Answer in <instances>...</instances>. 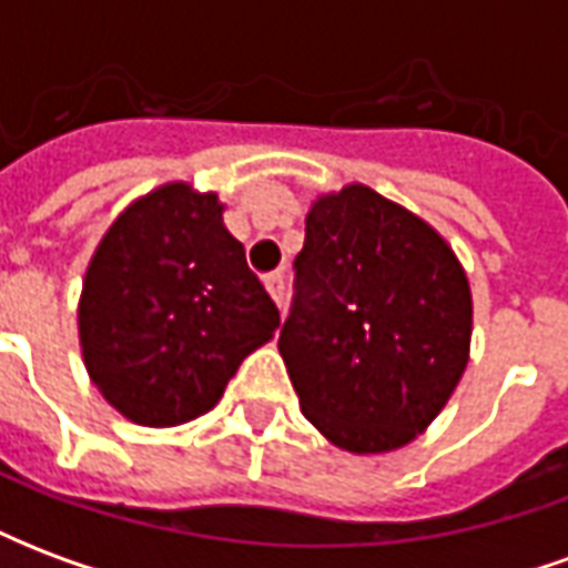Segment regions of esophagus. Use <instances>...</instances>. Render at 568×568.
Here are the masks:
<instances>
[{"label": "esophagus", "mask_w": 568, "mask_h": 568, "mask_svg": "<svg viewBox=\"0 0 568 568\" xmlns=\"http://www.w3.org/2000/svg\"><path fill=\"white\" fill-rule=\"evenodd\" d=\"M264 288L271 292V297L276 301V307L283 310V301H285V280L280 273H271V276H264Z\"/></svg>", "instance_id": "1"}]
</instances>
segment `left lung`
<instances>
[{"instance_id": "8db88e82", "label": "left lung", "mask_w": 568, "mask_h": 568, "mask_svg": "<svg viewBox=\"0 0 568 568\" xmlns=\"http://www.w3.org/2000/svg\"><path fill=\"white\" fill-rule=\"evenodd\" d=\"M280 356L304 417L341 450L419 438L471 353V285L417 212L353 182L310 203Z\"/></svg>"}]
</instances>
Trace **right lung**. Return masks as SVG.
<instances>
[{"instance_id":"obj_1","label":"right lung","mask_w":568,"mask_h":568,"mask_svg":"<svg viewBox=\"0 0 568 568\" xmlns=\"http://www.w3.org/2000/svg\"><path fill=\"white\" fill-rule=\"evenodd\" d=\"M222 212L215 191L166 182L109 224L84 271V368L136 426L203 417L240 362L280 328V310Z\"/></svg>"}]
</instances>
